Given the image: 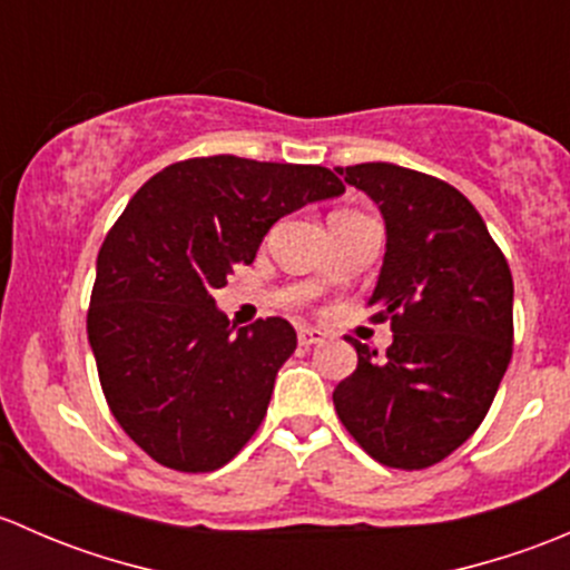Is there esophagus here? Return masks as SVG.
Listing matches in <instances>:
<instances>
[{"label": "esophagus", "mask_w": 570, "mask_h": 570, "mask_svg": "<svg viewBox=\"0 0 570 570\" xmlns=\"http://www.w3.org/2000/svg\"><path fill=\"white\" fill-rule=\"evenodd\" d=\"M297 342H301L303 347L322 344L325 342V331H320V327H312V325H301L297 327Z\"/></svg>", "instance_id": "esophagus-1"}]
</instances>
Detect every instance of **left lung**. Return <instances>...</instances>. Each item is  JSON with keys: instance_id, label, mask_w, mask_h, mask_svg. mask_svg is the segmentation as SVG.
Returning <instances> with one entry per match:
<instances>
[{"instance_id": "8db88e82", "label": "left lung", "mask_w": 570, "mask_h": 570, "mask_svg": "<svg viewBox=\"0 0 570 570\" xmlns=\"http://www.w3.org/2000/svg\"><path fill=\"white\" fill-rule=\"evenodd\" d=\"M370 195L386 256L370 306L392 320L386 355L350 338L358 366L333 392L375 461L424 469L480 428L513 355V275L480 212L441 178L389 163L336 168Z\"/></svg>"}]
</instances>
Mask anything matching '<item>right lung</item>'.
<instances>
[{
  "instance_id": "add662e5",
  "label": "right lung",
  "mask_w": 570,
  "mask_h": 570,
  "mask_svg": "<svg viewBox=\"0 0 570 570\" xmlns=\"http://www.w3.org/2000/svg\"><path fill=\"white\" fill-rule=\"evenodd\" d=\"M342 193L320 165L232 154L137 189L99 250L88 338L109 411L154 461L215 471L248 444L297 333L281 317L228 325L212 295L281 217Z\"/></svg>"
}]
</instances>
